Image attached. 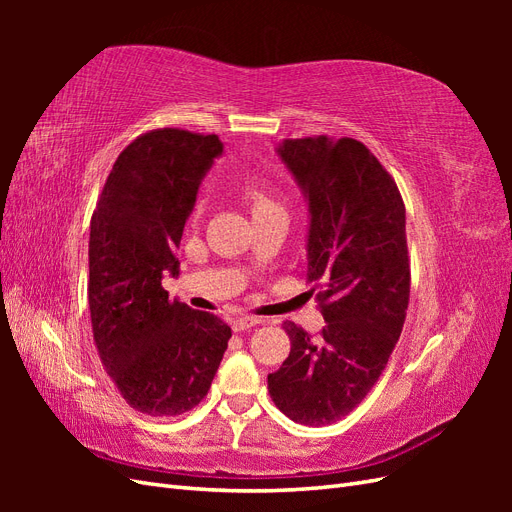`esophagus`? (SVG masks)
Here are the masks:
<instances>
[{"instance_id":"esophagus-1","label":"esophagus","mask_w":512,"mask_h":512,"mask_svg":"<svg viewBox=\"0 0 512 512\" xmlns=\"http://www.w3.org/2000/svg\"><path fill=\"white\" fill-rule=\"evenodd\" d=\"M256 324H262V320H260V318H254V316H243V318L232 320V331L241 333V331H247V329L256 327Z\"/></svg>"}]
</instances>
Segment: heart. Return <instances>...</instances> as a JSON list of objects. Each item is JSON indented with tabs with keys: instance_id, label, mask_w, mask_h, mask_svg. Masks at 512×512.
Instances as JSON below:
<instances>
[{
	"instance_id": "1",
	"label": "heart",
	"mask_w": 512,
	"mask_h": 512,
	"mask_svg": "<svg viewBox=\"0 0 512 512\" xmlns=\"http://www.w3.org/2000/svg\"><path fill=\"white\" fill-rule=\"evenodd\" d=\"M243 196L247 200V205L252 207V213H260V211H267V209L277 207L265 192L256 188V185H247Z\"/></svg>"
}]
</instances>
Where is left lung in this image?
Listing matches in <instances>:
<instances>
[{"instance_id": "1", "label": "left lung", "mask_w": 512, "mask_h": 512, "mask_svg": "<svg viewBox=\"0 0 512 512\" xmlns=\"http://www.w3.org/2000/svg\"><path fill=\"white\" fill-rule=\"evenodd\" d=\"M307 203V277L327 327L284 322L290 354L269 393L294 423L320 427L361 404L404 329L410 299L406 209L395 181L354 138H297L275 147Z\"/></svg>"}]
</instances>
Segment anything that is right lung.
<instances>
[{
	"label": "right lung",
	"mask_w": 512,
	"mask_h": 512,
	"mask_svg": "<svg viewBox=\"0 0 512 512\" xmlns=\"http://www.w3.org/2000/svg\"><path fill=\"white\" fill-rule=\"evenodd\" d=\"M224 143L177 128L138 136L119 153L89 230V312L108 376L128 404L177 416L200 404L228 348L230 327L170 301L177 247L198 188Z\"/></svg>",
	"instance_id": "right-lung-1"
}]
</instances>
